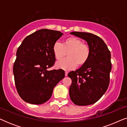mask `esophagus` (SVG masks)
Here are the masks:
<instances>
[{"instance_id":"34e87169","label":"esophagus","mask_w":127,"mask_h":127,"mask_svg":"<svg viewBox=\"0 0 127 127\" xmlns=\"http://www.w3.org/2000/svg\"><path fill=\"white\" fill-rule=\"evenodd\" d=\"M67 74H68V72L67 71H65V76H67Z\"/></svg>"}]
</instances>
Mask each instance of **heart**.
Masks as SVG:
<instances>
[{"instance_id":"obj_1","label":"heart","mask_w":127,"mask_h":127,"mask_svg":"<svg viewBox=\"0 0 127 127\" xmlns=\"http://www.w3.org/2000/svg\"><path fill=\"white\" fill-rule=\"evenodd\" d=\"M55 58L60 61L67 54V57L57 62L55 66L65 70L73 69L76 66H83L88 62L91 55V48L81 39L70 37L65 39L63 43L56 42L53 47Z\"/></svg>"}]
</instances>
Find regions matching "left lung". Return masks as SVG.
<instances>
[{"label":"left lung","mask_w":127,"mask_h":127,"mask_svg":"<svg viewBox=\"0 0 127 127\" xmlns=\"http://www.w3.org/2000/svg\"><path fill=\"white\" fill-rule=\"evenodd\" d=\"M70 34L87 42L91 55L84 66L67 74L72 79L69 95L76 105H90L98 101L109 87L112 69L110 52L103 40L95 34L79 32Z\"/></svg>","instance_id":"left-lung-1"}]
</instances>
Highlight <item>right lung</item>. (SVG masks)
<instances>
[{"label": "right lung", "instance_id": "obj_1", "mask_svg": "<svg viewBox=\"0 0 127 127\" xmlns=\"http://www.w3.org/2000/svg\"><path fill=\"white\" fill-rule=\"evenodd\" d=\"M62 35L60 31L40 29L26 37L17 49L13 74L17 92L26 102L45 103L65 77L61 69L47 70L55 61L53 45Z\"/></svg>", "mask_w": 127, "mask_h": 127}]
</instances>
